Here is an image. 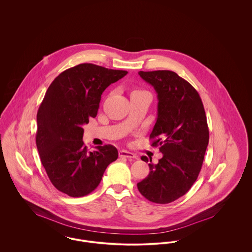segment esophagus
Masks as SVG:
<instances>
[{"instance_id":"obj_1","label":"esophagus","mask_w":252,"mask_h":252,"mask_svg":"<svg viewBox=\"0 0 252 252\" xmlns=\"http://www.w3.org/2000/svg\"><path fill=\"white\" fill-rule=\"evenodd\" d=\"M119 157L120 158H126L128 159H132V158H136L137 157L135 154H133L129 151H126V150H121L119 151Z\"/></svg>"}]
</instances>
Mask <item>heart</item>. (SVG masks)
<instances>
[{"mask_svg": "<svg viewBox=\"0 0 252 252\" xmlns=\"http://www.w3.org/2000/svg\"><path fill=\"white\" fill-rule=\"evenodd\" d=\"M137 92H140V91H135V92H133V93H137ZM133 93H132V94H133Z\"/></svg>", "mask_w": 252, "mask_h": 252, "instance_id": "1", "label": "heart"}]
</instances>
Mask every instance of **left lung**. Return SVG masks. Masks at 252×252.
I'll return each mask as SVG.
<instances>
[{"label": "left lung", "instance_id": "left-lung-1", "mask_svg": "<svg viewBox=\"0 0 252 252\" xmlns=\"http://www.w3.org/2000/svg\"><path fill=\"white\" fill-rule=\"evenodd\" d=\"M158 94V117L150 139L162 158H150L148 176L137 184L151 202H173L197 179L209 144V128L201 98L195 89L172 71L139 72ZM148 162V158L142 157Z\"/></svg>", "mask_w": 252, "mask_h": 252}]
</instances>
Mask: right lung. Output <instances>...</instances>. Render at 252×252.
Listing matches in <instances>:
<instances>
[{"instance_id":"right-lung-1","label":"right lung","mask_w":252,"mask_h":252,"mask_svg":"<svg viewBox=\"0 0 252 252\" xmlns=\"http://www.w3.org/2000/svg\"><path fill=\"white\" fill-rule=\"evenodd\" d=\"M126 73L83 63L61 72L49 86L36 114V144L49 179L60 192L72 197L89 194L117 159L118 151L110 144L88 151L83 126L97 115L103 92Z\"/></svg>"}]
</instances>
